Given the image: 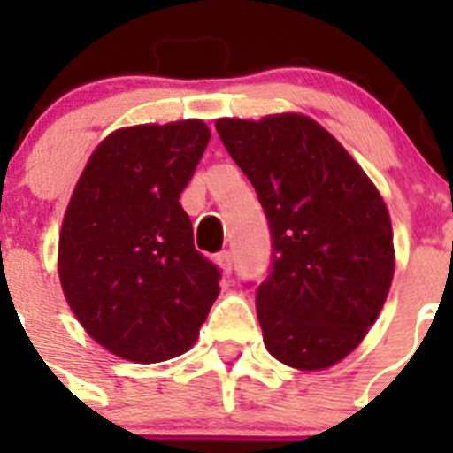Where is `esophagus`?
<instances>
[{
    "mask_svg": "<svg viewBox=\"0 0 453 453\" xmlns=\"http://www.w3.org/2000/svg\"><path fill=\"white\" fill-rule=\"evenodd\" d=\"M218 265L222 267L224 274H226V276L231 274V270H234V256H231L229 250L219 251V254H218Z\"/></svg>",
    "mask_w": 453,
    "mask_h": 453,
    "instance_id": "esophagus-1",
    "label": "esophagus"
}]
</instances>
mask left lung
<instances>
[{"mask_svg": "<svg viewBox=\"0 0 453 453\" xmlns=\"http://www.w3.org/2000/svg\"><path fill=\"white\" fill-rule=\"evenodd\" d=\"M215 129L270 226V270L256 288L267 351L297 370L342 361L381 313L395 272L381 195L311 118H224Z\"/></svg>", "mask_w": 453, "mask_h": 453, "instance_id": "1", "label": "left lung"}]
</instances>
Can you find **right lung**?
I'll list each match as a JSON object with an SVG mask.
<instances>
[{
  "label": "right lung",
  "instance_id": "right-lung-1",
  "mask_svg": "<svg viewBox=\"0 0 453 453\" xmlns=\"http://www.w3.org/2000/svg\"><path fill=\"white\" fill-rule=\"evenodd\" d=\"M208 140L202 119L119 129L74 188L58 276L83 329L119 358L181 356L218 299L222 272L195 250L179 203Z\"/></svg>",
  "mask_w": 453,
  "mask_h": 453
}]
</instances>
